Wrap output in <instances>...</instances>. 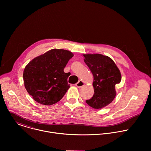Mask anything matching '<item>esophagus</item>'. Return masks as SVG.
<instances>
[{"mask_svg":"<svg viewBox=\"0 0 151 151\" xmlns=\"http://www.w3.org/2000/svg\"><path fill=\"white\" fill-rule=\"evenodd\" d=\"M75 85L78 87V88H81V87H82L83 85H84V83L82 82V81H79V82H78L76 84H75Z\"/></svg>","mask_w":151,"mask_h":151,"instance_id":"1","label":"esophagus"}]
</instances>
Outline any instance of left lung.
<instances>
[{
    "label": "left lung",
    "instance_id": "obj_1",
    "mask_svg": "<svg viewBox=\"0 0 151 151\" xmlns=\"http://www.w3.org/2000/svg\"><path fill=\"white\" fill-rule=\"evenodd\" d=\"M84 62L93 76L94 94L86 103L95 109L110 104L116 95L115 85L122 79L121 73L114 61L101 54L83 55Z\"/></svg>",
    "mask_w": 151,
    "mask_h": 151
}]
</instances>
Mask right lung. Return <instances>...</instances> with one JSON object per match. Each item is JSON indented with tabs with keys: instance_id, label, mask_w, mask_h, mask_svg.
Segmentation results:
<instances>
[{
	"instance_id": "add662e5",
	"label": "right lung",
	"mask_w": 151,
	"mask_h": 151,
	"mask_svg": "<svg viewBox=\"0 0 151 151\" xmlns=\"http://www.w3.org/2000/svg\"><path fill=\"white\" fill-rule=\"evenodd\" d=\"M73 56L68 50L54 48L26 66L23 73L25 88L36 102L50 106L63 97L70 88L64 68Z\"/></svg>"
}]
</instances>
